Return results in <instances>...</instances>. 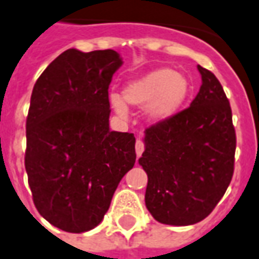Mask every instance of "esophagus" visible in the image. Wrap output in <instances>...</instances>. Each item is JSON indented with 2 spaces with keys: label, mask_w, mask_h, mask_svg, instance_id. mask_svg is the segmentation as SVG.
I'll return each instance as SVG.
<instances>
[{
  "label": "esophagus",
  "mask_w": 259,
  "mask_h": 259,
  "mask_svg": "<svg viewBox=\"0 0 259 259\" xmlns=\"http://www.w3.org/2000/svg\"><path fill=\"white\" fill-rule=\"evenodd\" d=\"M144 148H145V145H144V143H143V141H141V140H137V141H136V154H137V156H141V154H143V152H144Z\"/></svg>",
  "instance_id": "esophagus-1"
}]
</instances>
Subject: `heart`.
<instances>
[{
    "mask_svg": "<svg viewBox=\"0 0 259 259\" xmlns=\"http://www.w3.org/2000/svg\"><path fill=\"white\" fill-rule=\"evenodd\" d=\"M189 91V82L183 74L176 72L173 68L162 67L129 82L123 89V99L112 93L110 100L119 115L127 112L124 101L137 107L147 105L145 112L149 119L160 122L171 118L183 107L188 99Z\"/></svg>",
    "mask_w": 259,
    "mask_h": 259,
    "instance_id": "1",
    "label": "heart"
}]
</instances>
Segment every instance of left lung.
I'll use <instances>...</instances> for the list:
<instances>
[{
    "instance_id": "8db88e82",
    "label": "left lung",
    "mask_w": 259,
    "mask_h": 259,
    "mask_svg": "<svg viewBox=\"0 0 259 259\" xmlns=\"http://www.w3.org/2000/svg\"><path fill=\"white\" fill-rule=\"evenodd\" d=\"M202 86L188 108L145 129L139 163L148 176L145 206L160 224L202 221L231 184L236 133L217 76L198 66Z\"/></svg>"
}]
</instances>
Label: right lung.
I'll use <instances>...</instances> for the list:
<instances>
[{
	"instance_id": "right-lung-1",
	"label": "right lung",
	"mask_w": 259,
	"mask_h": 259,
	"mask_svg": "<svg viewBox=\"0 0 259 259\" xmlns=\"http://www.w3.org/2000/svg\"><path fill=\"white\" fill-rule=\"evenodd\" d=\"M120 66L112 49H68L32 89L24 166L38 212L61 231L97 227L135 166V135L111 132L108 123V88Z\"/></svg>"
}]
</instances>
